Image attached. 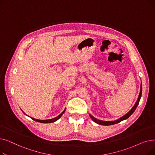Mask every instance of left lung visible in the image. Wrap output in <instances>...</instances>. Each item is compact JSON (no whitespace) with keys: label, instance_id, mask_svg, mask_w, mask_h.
Masks as SVG:
<instances>
[{"label":"left lung","instance_id":"1","mask_svg":"<svg viewBox=\"0 0 155 155\" xmlns=\"http://www.w3.org/2000/svg\"><path fill=\"white\" fill-rule=\"evenodd\" d=\"M141 95H142V83H141V86H140V94H139V96H138L137 97V101L136 102L134 106L132 107V109L130 110L126 114H125L124 116H123V117H121L119 119H117V120H112V121H106V120H99V119H97L96 118H95L94 117H93L91 114H89V116H90V117H91V119H92V120L94 122H95V123L98 124H101V125H103V126H110V125H113V124H117V123H120V121L122 120H124L125 119H127V118H129L130 116H131L133 113L134 112V110H136L137 106L138 105V104H139V102H140V101L141 99Z\"/></svg>","mask_w":155,"mask_h":155}]
</instances>
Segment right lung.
Here are the masks:
<instances>
[{"label": "right lung", "instance_id": "1", "mask_svg": "<svg viewBox=\"0 0 155 155\" xmlns=\"http://www.w3.org/2000/svg\"><path fill=\"white\" fill-rule=\"evenodd\" d=\"M65 110H66V108L64 109V110L60 114V115H58V116L57 117H54V118H53V119H46V120H40V119H35V118H32V117H31L32 120H35V121H37V122H39V123H45V124H46V123H54V122H55V121H56L57 120H58L61 117V116L64 113V112H65ZM23 112V111H22ZM23 113L25 115H26L25 113H24V112H23ZM27 116V115H26Z\"/></svg>", "mask_w": 155, "mask_h": 155}]
</instances>
